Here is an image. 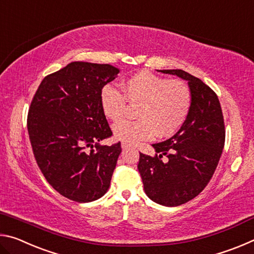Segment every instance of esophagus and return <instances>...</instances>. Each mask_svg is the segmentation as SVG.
<instances>
[{
  "label": "esophagus",
  "instance_id": "obj_1",
  "mask_svg": "<svg viewBox=\"0 0 254 254\" xmlns=\"http://www.w3.org/2000/svg\"><path fill=\"white\" fill-rule=\"evenodd\" d=\"M122 148L123 149H128V148H131V144L130 143H127V142H123L122 143Z\"/></svg>",
  "mask_w": 254,
  "mask_h": 254
}]
</instances>
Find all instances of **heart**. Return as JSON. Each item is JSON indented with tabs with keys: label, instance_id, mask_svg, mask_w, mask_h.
<instances>
[{
	"label": "heart",
	"instance_id": "1",
	"mask_svg": "<svg viewBox=\"0 0 254 254\" xmlns=\"http://www.w3.org/2000/svg\"><path fill=\"white\" fill-rule=\"evenodd\" d=\"M123 94L106 85L101 93V106L107 119L119 122L127 113V103L136 106L132 121H122L113 127L114 136L134 144L157 134L168 137L186 122L192 105V93L186 81L170 79L141 70L123 81Z\"/></svg>",
	"mask_w": 254,
	"mask_h": 254
}]
</instances>
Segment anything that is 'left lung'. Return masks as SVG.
<instances>
[{"instance_id":"obj_1","label":"left lung","mask_w":254,"mask_h":254,"mask_svg":"<svg viewBox=\"0 0 254 254\" xmlns=\"http://www.w3.org/2000/svg\"><path fill=\"white\" fill-rule=\"evenodd\" d=\"M160 71L188 81L191 110L174 136L152 144L154 156L140 153L137 169L149 198L174 207L195 198L212 179L224 148L225 126L220 101L209 86L182 69ZM163 155L167 163L162 162Z\"/></svg>"}]
</instances>
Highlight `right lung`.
Listing matches in <instances>:
<instances>
[{"label": "right lung", "mask_w": 254, "mask_h": 254, "mask_svg": "<svg viewBox=\"0 0 254 254\" xmlns=\"http://www.w3.org/2000/svg\"><path fill=\"white\" fill-rule=\"evenodd\" d=\"M119 72L109 64L70 63L42 79L30 104L34 159L50 186L70 200L93 201L110 187L121 143L96 142L112 135L101 93Z\"/></svg>", "instance_id": "right-lung-1"}]
</instances>
